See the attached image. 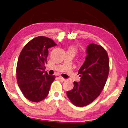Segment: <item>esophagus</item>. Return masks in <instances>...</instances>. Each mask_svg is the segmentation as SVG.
Masks as SVG:
<instances>
[{"label": "esophagus", "mask_w": 128, "mask_h": 128, "mask_svg": "<svg viewBox=\"0 0 128 128\" xmlns=\"http://www.w3.org/2000/svg\"><path fill=\"white\" fill-rule=\"evenodd\" d=\"M58 78H59V80H60V81H62V82H65V81L66 80V79L64 78H62V77H61V76L58 77Z\"/></svg>", "instance_id": "1"}]
</instances>
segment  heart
<instances>
[{
	"label": "heart",
	"instance_id": "heart-1",
	"mask_svg": "<svg viewBox=\"0 0 128 128\" xmlns=\"http://www.w3.org/2000/svg\"><path fill=\"white\" fill-rule=\"evenodd\" d=\"M69 50H72V51H74V52H75L76 51V48L74 47V46H71V47L70 48Z\"/></svg>",
	"mask_w": 128,
	"mask_h": 128
}]
</instances>
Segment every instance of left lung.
Masks as SVG:
<instances>
[{"instance_id": "1", "label": "left lung", "mask_w": 128, "mask_h": 128, "mask_svg": "<svg viewBox=\"0 0 128 128\" xmlns=\"http://www.w3.org/2000/svg\"><path fill=\"white\" fill-rule=\"evenodd\" d=\"M86 61L78 70L80 82H74L72 90L66 92L75 106H86L100 96L108 78V54L101 46L90 44L86 48Z\"/></svg>"}]
</instances>
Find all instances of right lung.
I'll list each match as a JSON object with an SVG mask.
<instances>
[{"instance_id":"add662e5","label":"right lung","mask_w":128,"mask_h":128,"mask_svg":"<svg viewBox=\"0 0 128 128\" xmlns=\"http://www.w3.org/2000/svg\"><path fill=\"white\" fill-rule=\"evenodd\" d=\"M57 46L50 38L38 36L31 40L22 50L18 59L16 74L20 90L28 100L38 102L49 93L55 76L45 72L48 49Z\"/></svg>"}]
</instances>
